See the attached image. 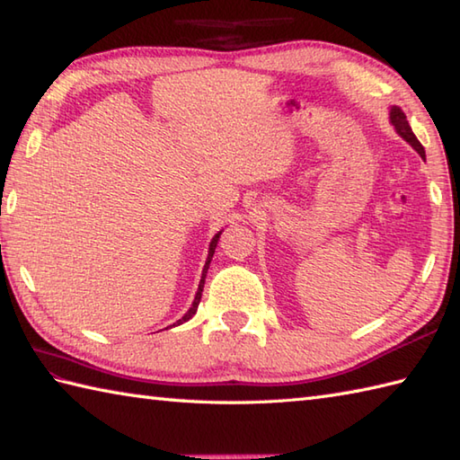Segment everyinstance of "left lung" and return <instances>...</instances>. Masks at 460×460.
<instances>
[{"label":"left lung","mask_w":460,"mask_h":460,"mask_svg":"<svg viewBox=\"0 0 460 460\" xmlns=\"http://www.w3.org/2000/svg\"><path fill=\"white\" fill-rule=\"evenodd\" d=\"M389 119H392V124L395 126V130H397V134L402 136V138L405 140V142H409L413 146V150H417V154L421 155V158L425 160V148L421 146V142L417 140V136L413 134V130H411V126H409V122H407V116H405V112L399 109V106H394L392 111H389Z\"/></svg>","instance_id":"obj_1"}]
</instances>
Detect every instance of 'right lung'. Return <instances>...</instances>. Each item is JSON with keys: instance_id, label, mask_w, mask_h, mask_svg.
Listing matches in <instances>:
<instances>
[{"instance_id": "obj_1", "label": "right lung", "mask_w": 460, "mask_h": 460, "mask_svg": "<svg viewBox=\"0 0 460 460\" xmlns=\"http://www.w3.org/2000/svg\"><path fill=\"white\" fill-rule=\"evenodd\" d=\"M219 235H221V231L217 233V235H215L213 239H211V243H209V255H208V261H205V267H203V272H201V280H199V288H198V292H195V298H193V305H191V308L185 312V316H181V320H178L175 322V324H183V322H188L195 312H198V306H199V300H201V292H203V285H205V277H208V269H209V262H211V259H213V252H215V247H217V241H219ZM173 324V326H175Z\"/></svg>"}]
</instances>
